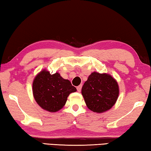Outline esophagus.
Wrapping results in <instances>:
<instances>
[{"label": "esophagus", "instance_id": "obj_1", "mask_svg": "<svg viewBox=\"0 0 151 151\" xmlns=\"http://www.w3.org/2000/svg\"><path fill=\"white\" fill-rule=\"evenodd\" d=\"M81 88H82V85H80L79 86H78V87H76V89H77L78 92H81Z\"/></svg>", "mask_w": 151, "mask_h": 151}]
</instances>
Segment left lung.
<instances>
[{
	"instance_id": "8db88e82",
	"label": "left lung",
	"mask_w": 151,
	"mask_h": 151,
	"mask_svg": "<svg viewBox=\"0 0 151 151\" xmlns=\"http://www.w3.org/2000/svg\"><path fill=\"white\" fill-rule=\"evenodd\" d=\"M81 93L88 109L96 113H103L116 104L119 87L116 79L109 74L93 72L83 85Z\"/></svg>"
}]
</instances>
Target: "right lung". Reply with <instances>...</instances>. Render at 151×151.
Listing matches in <instances>:
<instances>
[{"mask_svg":"<svg viewBox=\"0 0 151 151\" xmlns=\"http://www.w3.org/2000/svg\"><path fill=\"white\" fill-rule=\"evenodd\" d=\"M75 91L76 88L70 81L64 79L58 73L51 75L45 69L37 74L33 82L35 101L50 112H56L63 108L68 95Z\"/></svg>","mask_w":151,"mask_h":151,"instance_id":"obj_1","label":"right lung"}]
</instances>
